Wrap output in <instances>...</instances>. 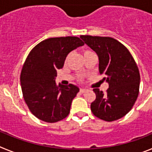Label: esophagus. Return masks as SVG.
<instances>
[{
    "instance_id": "34e87169",
    "label": "esophagus",
    "mask_w": 152,
    "mask_h": 152,
    "mask_svg": "<svg viewBox=\"0 0 152 152\" xmlns=\"http://www.w3.org/2000/svg\"><path fill=\"white\" fill-rule=\"evenodd\" d=\"M87 91V89H86V88H80V91L81 93H84V92H85V91Z\"/></svg>"
}]
</instances>
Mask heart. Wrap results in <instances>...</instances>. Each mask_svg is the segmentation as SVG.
<instances>
[{
  "instance_id": "b5f03b06",
  "label": "heart",
  "mask_w": 152,
  "mask_h": 152,
  "mask_svg": "<svg viewBox=\"0 0 152 152\" xmlns=\"http://www.w3.org/2000/svg\"><path fill=\"white\" fill-rule=\"evenodd\" d=\"M86 52H88V51H86Z\"/></svg>"
}]
</instances>
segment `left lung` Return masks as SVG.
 <instances>
[{
    "instance_id": "obj_1",
    "label": "left lung",
    "mask_w": 152,
    "mask_h": 152,
    "mask_svg": "<svg viewBox=\"0 0 152 152\" xmlns=\"http://www.w3.org/2000/svg\"><path fill=\"white\" fill-rule=\"evenodd\" d=\"M99 59V72L109 84L104 94L94 88L96 100L91 109L95 116L107 122L117 120L128 113L139 95L140 75L136 63L119 41L111 37L80 36Z\"/></svg>"
}]
</instances>
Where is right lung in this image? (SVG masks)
<instances>
[{"label":"right lung","instance_id":"right-lung-1","mask_svg":"<svg viewBox=\"0 0 152 152\" xmlns=\"http://www.w3.org/2000/svg\"><path fill=\"white\" fill-rule=\"evenodd\" d=\"M75 36L49 38L33 48L26 58L20 75L23 95L29 110L46 123L68 116L77 86L56 84L57 70L63 68L72 51L84 45Z\"/></svg>","mask_w":152,"mask_h":152}]
</instances>
